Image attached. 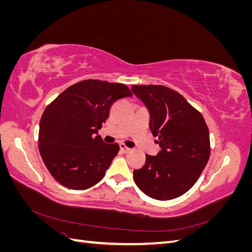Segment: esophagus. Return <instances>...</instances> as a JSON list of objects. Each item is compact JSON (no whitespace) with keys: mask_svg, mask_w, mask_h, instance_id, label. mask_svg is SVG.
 <instances>
[{"mask_svg":"<svg viewBox=\"0 0 252 252\" xmlns=\"http://www.w3.org/2000/svg\"><path fill=\"white\" fill-rule=\"evenodd\" d=\"M120 149L122 152H124V154H127V152L130 151V148H128L125 144H120Z\"/></svg>","mask_w":252,"mask_h":252,"instance_id":"1","label":"esophagus"}]
</instances>
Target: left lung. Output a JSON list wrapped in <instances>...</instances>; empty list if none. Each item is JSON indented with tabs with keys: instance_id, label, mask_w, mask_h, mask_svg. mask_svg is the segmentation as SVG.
<instances>
[{
	"instance_id": "obj_1",
	"label": "left lung",
	"mask_w": 252,
	"mask_h": 252,
	"mask_svg": "<svg viewBox=\"0 0 252 252\" xmlns=\"http://www.w3.org/2000/svg\"><path fill=\"white\" fill-rule=\"evenodd\" d=\"M131 90L149 109V129L162 149L155 157L146 155L142 168L133 170V180L152 199H175L195 184L208 163L207 124L199 110L169 87L133 85Z\"/></svg>"
}]
</instances>
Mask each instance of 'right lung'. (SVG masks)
Instances as JSON below:
<instances>
[{
    "label": "right lung",
    "mask_w": 252,
    "mask_h": 252,
    "mask_svg": "<svg viewBox=\"0 0 252 252\" xmlns=\"http://www.w3.org/2000/svg\"><path fill=\"white\" fill-rule=\"evenodd\" d=\"M131 95L125 84L84 80L47 105L37 142L45 166L61 185L84 190L104 178L120 146L106 144L95 134L112 104Z\"/></svg>",
    "instance_id": "right-lung-1"
}]
</instances>
